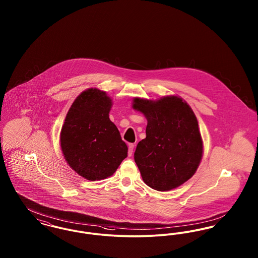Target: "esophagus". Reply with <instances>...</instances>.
I'll list each match as a JSON object with an SVG mask.
<instances>
[{
  "label": "esophagus",
  "mask_w": 258,
  "mask_h": 258,
  "mask_svg": "<svg viewBox=\"0 0 258 258\" xmlns=\"http://www.w3.org/2000/svg\"><path fill=\"white\" fill-rule=\"evenodd\" d=\"M134 149H135V145L134 144H128V156L133 155Z\"/></svg>",
  "instance_id": "34e87169"
}]
</instances>
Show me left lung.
Masks as SVG:
<instances>
[{
  "mask_svg": "<svg viewBox=\"0 0 258 258\" xmlns=\"http://www.w3.org/2000/svg\"><path fill=\"white\" fill-rule=\"evenodd\" d=\"M133 108L147 119L146 138L135 152L144 183L159 191L182 185L195 175L203 156L195 112L179 96L135 98Z\"/></svg>",
  "mask_w": 258,
  "mask_h": 258,
  "instance_id": "left-lung-1",
  "label": "left lung"
}]
</instances>
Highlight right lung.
Instances as JSON below:
<instances>
[{"instance_id": "1", "label": "right lung", "mask_w": 258, "mask_h": 258, "mask_svg": "<svg viewBox=\"0 0 258 258\" xmlns=\"http://www.w3.org/2000/svg\"><path fill=\"white\" fill-rule=\"evenodd\" d=\"M112 104L104 91L89 88L74 99L61 126L63 158L89 181L110 177L127 157V147L109 119Z\"/></svg>"}]
</instances>
